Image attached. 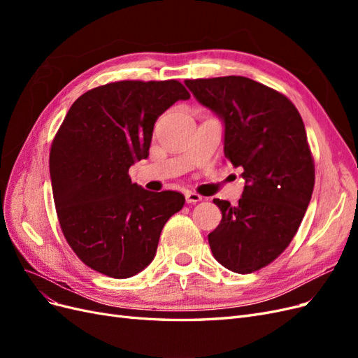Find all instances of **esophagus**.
Wrapping results in <instances>:
<instances>
[{
    "label": "esophagus",
    "mask_w": 358,
    "mask_h": 358,
    "mask_svg": "<svg viewBox=\"0 0 358 358\" xmlns=\"http://www.w3.org/2000/svg\"><path fill=\"white\" fill-rule=\"evenodd\" d=\"M185 200H187V203L194 204V203H199L201 200V196H200V194H197V192L187 191L185 192Z\"/></svg>",
    "instance_id": "1"
}]
</instances>
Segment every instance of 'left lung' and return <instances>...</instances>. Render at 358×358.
Returning a JSON list of instances; mask_svg holds the SVG:
<instances>
[{"label": "left lung", "mask_w": 358, "mask_h": 358, "mask_svg": "<svg viewBox=\"0 0 358 358\" xmlns=\"http://www.w3.org/2000/svg\"><path fill=\"white\" fill-rule=\"evenodd\" d=\"M197 101L224 122V155L242 167L239 204L213 199L222 220L208 239L236 273L270 264L296 236L312 197L315 166L305 124L284 94L242 76L188 79Z\"/></svg>", "instance_id": "8db88e82"}]
</instances>
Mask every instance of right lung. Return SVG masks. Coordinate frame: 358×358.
I'll list each match as a JSON object with an SVG mask.
<instances>
[{"label":"right lung","instance_id":"obj_1","mask_svg":"<svg viewBox=\"0 0 358 358\" xmlns=\"http://www.w3.org/2000/svg\"><path fill=\"white\" fill-rule=\"evenodd\" d=\"M189 96L178 80H121L85 92L64 117L49 155L53 201L64 237L95 272H142L185 204L180 192L143 189L128 170L148 158L158 116Z\"/></svg>","mask_w":358,"mask_h":358}]
</instances>
